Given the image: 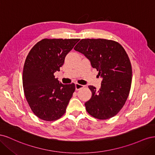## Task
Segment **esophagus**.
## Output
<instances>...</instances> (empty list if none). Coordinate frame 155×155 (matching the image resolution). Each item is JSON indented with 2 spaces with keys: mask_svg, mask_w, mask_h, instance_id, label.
Instances as JSON below:
<instances>
[{
  "mask_svg": "<svg viewBox=\"0 0 155 155\" xmlns=\"http://www.w3.org/2000/svg\"><path fill=\"white\" fill-rule=\"evenodd\" d=\"M83 87H84V85H80V84H78V83H76V91H79V89H81Z\"/></svg>",
  "mask_w": 155,
  "mask_h": 155,
  "instance_id": "obj_1",
  "label": "esophagus"
}]
</instances>
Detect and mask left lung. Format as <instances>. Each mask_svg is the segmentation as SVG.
<instances>
[{
    "label": "left lung",
    "mask_w": 155,
    "mask_h": 155,
    "mask_svg": "<svg viewBox=\"0 0 155 155\" xmlns=\"http://www.w3.org/2000/svg\"><path fill=\"white\" fill-rule=\"evenodd\" d=\"M89 59L98 76L101 88L88 86L92 97L85 105L94 118L107 120L122 109L129 94L132 67L125 50L118 42L105 39H83L74 48Z\"/></svg>",
    "instance_id": "1"
}]
</instances>
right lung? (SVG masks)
<instances>
[{
    "instance_id": "1",
    "label": "right lung",
    "mask_w": 155,
    "mask_h": 155,
    "mask_svg": "<svg viewBox=\"0 0 155 155\" xmlns=\"http://www.w3.org/2000/svg\"><path fill=\"white\" fill-rule=\"evenodd\" d=\"M79 41L43 39L27 55L23 68V88L31 110L41 120L55 121L65 113L76 86L59 83L54 73L60 71L66 55Z\"/></svg>"
}]
</instances>
